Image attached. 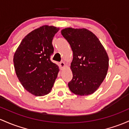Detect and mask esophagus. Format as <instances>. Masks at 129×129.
<instances>
[{
    "instance_id": "1",
    "label": "esophagus",
    "mask_w": 129,
    "mask_h": 129,
    "mask_svg": "<svg viewBox=\"0 0 129 129\" xmlns=\"http://www.w3.org/2000/svg\"><path fill=\"white\" fill-rule=\"evenodd\" d=\"M65 66H66V64H65V63H64V62H63V61H61V62H60V67H61L62 68L64 67Z\"/></svg>"
}]
</instances>
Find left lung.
Instances as JSON below:
<instances>
[{"instance_id":"obj_1","label":"left lung","mask_w":129,"mask_h":129,"mask_svg":"<svg viewBox=\"0 0 129 129\" xmlns=\"http://www.w3.org/2000/svg\"><path fill=\"white\" fill-rule=\"evenodd\" d=\"M61 34L73 53L70 66L73 78L68 84L75 94L88 95L96 91L108 72L109 59L97 37L86 29L66 28Z\"/></svg>"}]
</instances>
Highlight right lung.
<instances>
[{"instance_id": "right-lung-1", "label": "right lung", "mask_w": 129, "mask_h": 129, "mask_svg": "<svg viewBox=\"0 0 129 129\" xmlns=\"http://www.w3.org/2000/svg\"><path fill=\"white\" fill-rule=\"evenodd\" d=\"M59 29L43 25L22 39L13 57L17 77L25 89L35 96L51 90L59 71L50 60L54 52L52 41Z\"/></svg>"}]
</instances>
